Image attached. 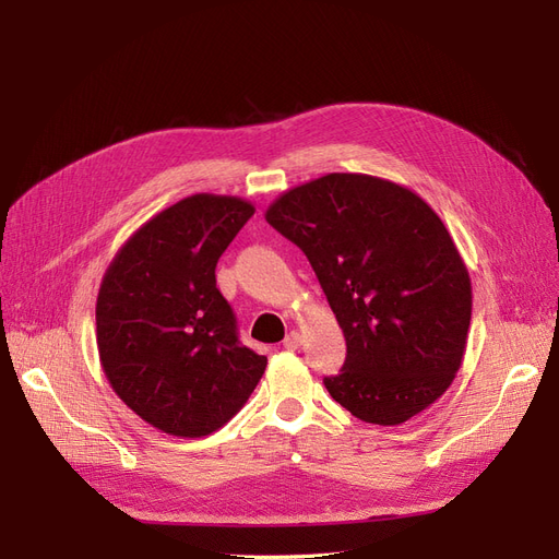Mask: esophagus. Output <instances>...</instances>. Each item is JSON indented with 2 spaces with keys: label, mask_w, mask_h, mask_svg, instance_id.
I'll return each mask as SVG.
<instances>
[{
  "label": "esophagus",
  "mask_w": 559,
  "mask_h": 559,
  "mask_svg": "<svg viewBox=\"0 0 559 559\" xmlns=\"http://www.w3.org/2000/svg\"><path fill=\"white\" fill-rule=\"evenodd\" d=\"M284 347H286V349H298V347H300V335H298L296 331H292L289 335L284 337Z\"/></svg>",
  "instance_id": "esophagus-1"
}]
</instances>
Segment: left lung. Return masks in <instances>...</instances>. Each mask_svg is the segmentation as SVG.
<instances>
[{"label": "left lung", "instance_id": "8db88e82", "mask_svg": "<svg viewBox=\"0 0 559 559\" xmlns=\"http://www.w3.org/2000/svg\"><path fill=\"white\" fill-rule=\"evenodd\" d=\"M265 222L306 253L345 333L329 394L394 427L441 399L462 366L471 280L448 228L417 193L333 173L280 195Z\"/></svg>", "mask_w": 559, "mask_h": 559}]
</instances>
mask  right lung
I'll list each match as a JSON object with an SVG mask.
<instances>
[{
	"label": "right lung",
	"instance_id": "obj_1",
	"mask_svg": "<svg viewBox=\"0 0 559 559\" xmlns=\"http://www.w3.org/2000/svg\"><path fill=\"white\" fill-rule=\"evenodd\" d=\"M253 205L195 193L118 249L97 294V349L130 411L170 436L200 438L238 413L267 359L240 343L216 263Z\"/></svg>",
	"mask_w": 559,
	"mask_h": 559
}]
</instances>
